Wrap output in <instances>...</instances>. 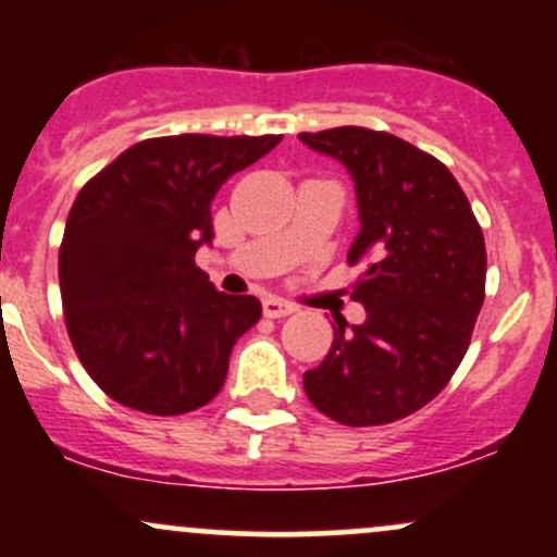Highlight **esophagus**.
I'll return each mask as SVG.
<instances>
[{
	"mask_svg": "<svg viewBox=\"0 0 557 557\" xmlns=\"http://www.w3.org/2000/svg\"><path fill=\"white\" fill-rule=\"evenodd\" d=\"M261 309H264V317L283 319V317H290L293 311H296V306H293L290 300H283V298H264Z\"/></svg>",
	"mask_w": 557,
	"mask_h": 557,
	"instance_id": "34e87169",
	"label": "esophagus"
}]
</instances>
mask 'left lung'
<instances>
[{"label": "left lung", "mask_w": 557, "mask_h": 557, "mask_svg": "<svg viewBox=\"0 0 557 557\" xmlns=\"http://www.w3.org/2000/svg\"><path fill=\"white\" fill-rule=\"evenodd\" d=\"M298 138L354 181L348 264H363L354 300L367 309L354 327L337 319L304 389L341 424H389L426 406L466 356L484 304L482 227L450 170L408 140L354 125Z\"/></svg>", "instance_id": "1"}]
</instances>
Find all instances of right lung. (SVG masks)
Listing matches in <instances>:
<instances>
[{
    "label": "right lung",
    "mask_w": 557,
    "mask_h": 557,
    "mask_svg": "<svg viewBox=\"0 0 557 557\" xmlns=\"http://www.w3.org/2000/svg\"><path fill=\"white\" fill-rule=\"evenodd\" d=\"M283 136L149 138L83 185L60 248L67 335L91 380L157 417L207 406L230 354L261 317L253 296H227L196 267L209 246L220 185Z\"/></svg>",
    "instance_id": "right-lung-1"
}]
</instances>
